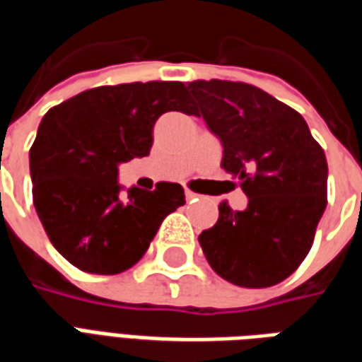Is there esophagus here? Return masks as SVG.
<instances>
[{
    "instance_id": "obj_1",
    "label": "esophagus",
    "mask_w": 362,
    "mask_h": 362,
    "mask_svg": "<svg viewBox=\"0 0 362 362\" xmlns=\"http://www.w3.org/2000/svg\"><path fill=\"white\" fill-rule=\"evenodd\" d=\"M184 196H186V202H189V204H192V202H197V194L189 192V189H186V192H184Z\"/></svg>"
}]
</instances>
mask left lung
Segmentation results:
<instances>
[{
  "instance_id": "obj_1",
  "label": "left lung",
  "mask_w": 362,
  "mask_h": 362,
  "mask_svg": "<svg viewBox=\"0 0 362 362\" xmlns=\"http://www.w3.org/2000/svg\"><path fill=\"white\" fill-rule=\"evenodd\" d=\"M192 114L223 145L221 166L248 197L243 211L219 205V219L199 235L209 266L238 287L287 279L310 252L327 204L326 155L304 118L246 83L194 81Z\"/></svg>"
}]
</instances>
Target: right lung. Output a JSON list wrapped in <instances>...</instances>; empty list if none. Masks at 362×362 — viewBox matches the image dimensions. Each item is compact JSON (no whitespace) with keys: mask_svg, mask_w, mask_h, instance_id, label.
I'll return each instance as SVG.
<instances>
[{"mask_svg":"<svg viewBox=\"0 0 362 362\" xmlns=\"http://www.w3.org/2000/svg\"><path fill=\"white\" fill-rule=\"evenodd\" d=\"M186 85L149 81L79 93L52 108L30 147L33 202L54 248L83 272L114 275L137 264L168 213L186 204L184 188L127 189L118 166L147 157L165 112L189 114Z\"/></svg>","mask_w":362,"mask_h":362,"instance_id":"obj_1","label":"right lung"}]
</instances>
